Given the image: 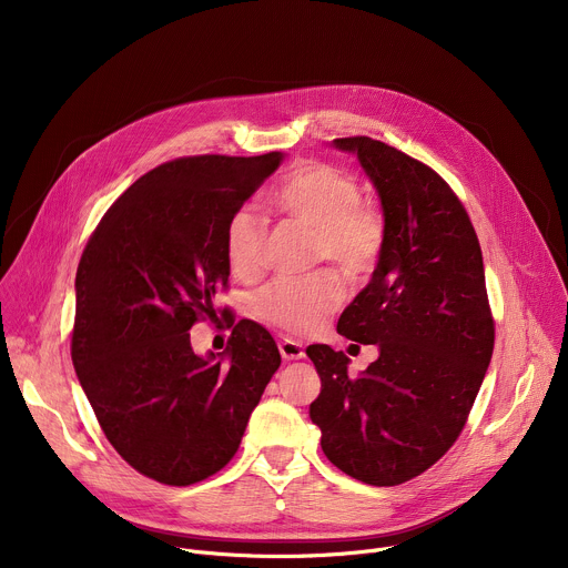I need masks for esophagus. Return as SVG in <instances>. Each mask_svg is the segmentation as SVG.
<instances>
[{
    "instance_id": "34e87169",
    "label": "esophagus",
    "mask_w": 568,
    "mask_h": 568,
    "mask_svg": "<svg viewBox=\"0 0 568 568\" xmlns=\"http://www.w3.org/2000/svg\"><path fill=\"white\" fill-rule=\"evenodd\" d=\"M278 351H281V357L285 362H294V359H303L305 357V348L301 342L296 339H290V337H283L278 342Z\"/></svg>"
}]
</instances>
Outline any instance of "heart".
I'll use <instances>...</instances> for the list:
<instances>
[{"mask_svg": "<svg viewBox=\"0 0 568 568\" xmlns=\"http://www.w3.org/2000/svg\"><path fill=\"white\" fill-rule=\"evenodd\" d=\"M276 213L316 231L314 254L335 263L348 278H364L379 261L384 222L362 202L359 184L328 166H296L270 197ZM267 224L250 206L235 209L224 226V258L240 281H254L265 267ZM344 301V285L331 272L307 278H276L254 298L256 314L290 335L314 333Z\"/></svg>", "mask_w": 568, "mask_h": 568, "instance_id": "1", "label": "heart"}]
</instances>
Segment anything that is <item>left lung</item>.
I'll return each instance as SVG.
<instances>
[{
    "label": "left lung",
    "mask_w": 568,
    "mask_h": 568,
    "mask_svg": "<svg viewBox=\"0 0 568 568\" xmlns=\"http://www.w3.org/2000/svg\"><path fill=\"white\" fill-rule=\"evenodd\" d=\"M377 191L384 247L337 333L379 357L357 377L348 357L307 346L321 393L310 418L333 465L368 485L429 469L458 438L490 366L495 323L476 231L447 182L371 136L335 139Z\"/></svg>",
    "instance_id": "left-lung-1"
}]
</instances>
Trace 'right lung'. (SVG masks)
Listing matches in <instances>:
<instances>
[{
	"label": "right lung",
	"instance_id": "right-lung-1",
	"mask_svg": "<svg viewBox=\"0 0 568 568\" xmlns=\"http://www.w3.org/2000/svg\"><path fill=\"white\" fill-rule=\"evenodd\" d=\"M283 152L184 156L136 180L103 215L75 274L71 362L112 447L136 471L191 485L237 452L281 366L272 335L242 318L224 353L189 331L226 287L224 226ZM229 312L222 310V316Z\"/></svg>",
	"mask_w": 568,
	"mask_h": 568
}]
</instances>
